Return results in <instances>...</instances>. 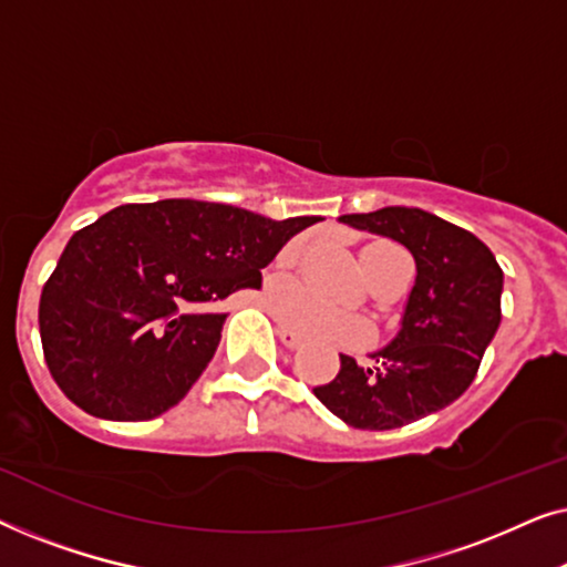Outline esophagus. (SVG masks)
I'll list each match as a JSON object with an SVG mask.
<instances>
[{"label":"esophagus","instance_id":"1","mask_svg":"<svg viewBox=\"0 0 567 567\" xmlns=\"http://www.w3.org/2000/svg\"><path fill=\"white\" fill-rule=\"evenodd\" d=\"M276 332H278V338H281V343L286 348H299L301 343H305V340H301V336H297V332L289 330V328H284V324H278Z\"/></svg>","mask_w":567,"mask_h":567}]
</instances>
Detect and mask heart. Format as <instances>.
I'll list each match as a JSON object with an SVG mask.
<instances>
[{"mask_svg": "<svg viewBox=\"0 0 567 567\" xmlns=\"http://www.w3.org/2000/svg\"><path fill=\"white\" fill-rule=\"evenodd\" d=\"M301 247H305V243H291L284 250L281 260L293 262L299 258ZM384 247H392V245L374 243L361 252L363 270H367L369 260L374 258L379 250H384ZM274 305L278 309V315L284 317V322L291 324L293 330H299L301 336L324 338V340H348V343H361V340L369 338L367 322L359 320L355 315L343 312V309L324 305V301L312 297V293H307L301 286L284 284L281 289L276 291Z\"/></svg>", "mask_w": 567, "mask_h": 567, "instance_id": "b5f03b06", "label": "heart"}]
</instances>
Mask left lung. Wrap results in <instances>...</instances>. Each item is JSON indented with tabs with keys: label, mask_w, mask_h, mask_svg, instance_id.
<instances>
[{
	"label": "left lung",
	"mask_w": 567,
	"mask_h": 567,
	"mask_svg": "<svg viewBox=\"0 0 567 567\" xmlns=\"http://www.w3.org/2000/svg\"><path fill=\"white\" fill-rule=\"evenodd\" d=\"M340 221L405 245L417 274L392 343L371 353V367L340 355L338 377L315 386V398L353 429H402L472 384L501 324L503 270L472 231L423 208L386 206Z\"/></svg>",
	"instance_id": "left-lung-1"
}]
</instances>
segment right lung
I'll use <instances>...</instances> for the list:
<instances>
[{
    "label": "right lung",
    "instance_id": "1",
    "mask_svg": "<svg viewBox=\"0 0 567 567\" xmlns=\"http://www.w3.org/2000/svg\"><path fill=\"white\" fill-rule=\"evenodd\" d=\"M320 216L274 221L167 198L126 204L76 231L43 286L38 324L53 382L84 413L150 421L204 374L227 315L260 270Z\"/></svg>",
    "mask_w": 567,
    "mask_h": 567
}]
</instances>
